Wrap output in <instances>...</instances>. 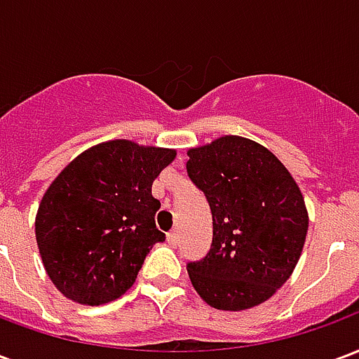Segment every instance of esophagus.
Segmentation results:
<instances>
[{"mask_svg": "<svg viewBox=\"0 0 359 359\" xmlns=\"http://www.w3.org/2000/svg\"><path fill=\"white\" fill-rule=\"evenodd\" d=\"M167 242H169L171 246H177V244H179V231H171V233L167 234Z\"/></svg>", "mask_w": 359, "mask_h": 359, "instance_id": "esophagus-1", "label": "esophagus"}]
</instances>
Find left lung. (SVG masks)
Returning a JSON list of instances; mask_svg holds the SVG:
<instances>
[{
    "label": "left lung",
    "mask_w": 359,
    "mask_h": 359,
    "mask_svg": "<svg viewBox=\"0 0 359 359\" xmlns=\"http://www.w3.org/2000/svg\"><path fill=\"white\" fill-rule=\"evenodd\" d=\"M190 180L210 202L213 242L187 265L211 308L241 311L269 300L292 275L308 234V210L292 175L269 149L226 134L187 151Z\"/></svg>",
    "instance_id": "left-lung-1"
}]
</instances>
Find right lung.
Listing matches in <instances>:
<instances>
[{
  "label": "right lung",
  "instance_id": "add662e5",
  "mask_svg": "<svg viewBox=\"0 0 359 359\" xmlns=\"http://www.w3.org/2000/svg\"><path fill=\"white\" fill-rule=\"evenodd\" d=\"M175 157L177 149L109 140L55 177L34 226L46 273L65 298L100 306L134 285L151 246L165 241L151 184Z\"/></svg>",
  "mask_w": 359,
  "mask_h": 359
}]
</instances>
